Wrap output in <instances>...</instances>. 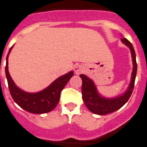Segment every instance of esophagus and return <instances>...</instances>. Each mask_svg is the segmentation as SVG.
I'll return each mask as SVG.
<instances>
[{
    "label": "esophagus",
    "instance_id": "esophagus-1",
    "mask_svg": "<svg viewBox=\"0 0 147 147\" xmlns=\"http://www.w3.org/2000/svg\"><path fill=\"white\" fill-rule=\"evenodd\" d=\"M74 71H75L76 75H79V74L82 73L83 71H84V66L82 65L77 64V65H75V67H74Z\"/></svg>",
    "mask_w": 147,
    "mask_h": 147
}]
</instances>
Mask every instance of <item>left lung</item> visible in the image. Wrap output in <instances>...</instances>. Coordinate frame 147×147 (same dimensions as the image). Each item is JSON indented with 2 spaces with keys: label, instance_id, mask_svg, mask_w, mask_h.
<instances>
[{
  "label": "left lung",
  "instance_id": "8db88e82",
  "mask_svg": "<svg viewBox=\"0 0 147 147\" xmlns=\"http://www.w3.org/2000/svg\"><path fill=\"white\" fill-rule=\"evenodd\" d=\"M121 40L122 43L128 47L131 50L134 65L131 83L125 94H122L121 96L115 97V98L109 99L103 97L98 94L97 90H96V86L92 80L90 79L89 78L83 74L80 75V77L82 78V99H83V101L85 103L87 108L94 114L103 115L115 112L121 107H123L124 105L127 102L133 92L136 75H137V69H138L135 51H134L131 43L127 39L124 38H121Z\"/></svg>",
  "mask_w": 147,
  "mask_h": 147
}]
</instances>
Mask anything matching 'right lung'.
Returning <instances> with one entry per match:
<instances>
[{
	"label": "right lung",
	"instance_id": "right-lung-1",
	"mask_svg": "<svg viewBox=\"0 0 147 147\" xmlns=\"http://www.w3.org/2000/svg\"><path fill=\"white\" fill-rule=\"evenodd\" d=\"M13 47H10L6 59L5 72L9 93L13 100L22 109L31 113L43 114L51 112L57 107L60 98V93L74 75L72 71L58 78L45 90L38 93H28L16 85L8 71V57Z\"/></svg>",
	"mask_w": 147,
	"mask_h": 147
}]
</instances>
